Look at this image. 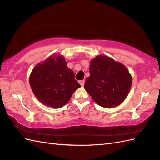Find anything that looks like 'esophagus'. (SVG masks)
<instances>
[{
    "mask_svg": "<svg viewBox=\"0 0 160 160\" xmlns=\"http://www.w3.org/2000/svg\"><path fill=\"white\" fill-rule=\"evenodd\" d=\"M84 82H85V81H84V80H80V81H79V83H80V84L81 86H84Z\"/></svg>",
    "mask_w": 160,
    "mask_h": 160,
    "instance_id": "obj_1",
    "label": "esophagus"
}]
</instances>
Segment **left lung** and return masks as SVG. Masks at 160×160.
I'll use <instances>...</instances> for the list:
<instances>
[{
	"instance_id": "8db88e82",
	"label": "left lung",
	"mask_w": 160,
	"mask_h": 160,
	"mask_svg": "<svg viewBox=\"0 0 160 160\" xmlns=\"http://www.w3.org/2000/svg\"><path fill=\"white\" fill-rule=\"evenodd\" d=\"M89 73L84 89L98 105L113 108L127 97L132 76L123 64L107 56L99 55L91 61Z\"/></svg>"
}]
</instances>
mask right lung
<instances>
[{"instance_id":"right-lung-1","label":"right lung","mask_w":160,"mask_h":160,"mask_svg":"<svg viewBox=\"0 0 160 160\" xmlns=\"http://www.w3.org/2000/svg\"><path fill=\"white\" fill-rule=\"evenodd\" d=\"M67 64L63 56L52 55L37 64L30 74L29 84L33 94L47 107H63L80 87L74 72Z\"/></svg>"}]
</instances>
